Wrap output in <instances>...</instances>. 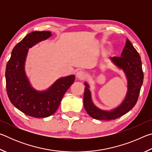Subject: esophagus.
<instances>
[{
	"label": "esophagus",
	"instance_id": "esophagus-1",
	"mask_svg": "<svg viewBox=\"0 0 152 152\" xmlns=\"http://www.w3.org/2000/svg\"><path fill=\"white\" fill-rule=\"evenodd\" d=\"M76 76H77V78H78L81 80H83L84 78H85L86 74H85V73H84V72L80 70L76 72Z\"/></svg>",
	"mask_w": 152,
	"mask_h": 152
}]
</instances>
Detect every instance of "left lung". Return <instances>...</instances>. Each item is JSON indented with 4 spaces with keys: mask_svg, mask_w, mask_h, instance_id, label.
Listing matches in <instances>:
<instances>
[{
    "mask_svg": "<svg viewBox=\"0 0 152 152\" xmlns=\"http://www.w3.org/2000/svg\"><path fill=\"white\" fill-rule=\"evenodd\" d=\"M112 62L124 71L127 79L128 91L124 101L119 107L110 111H106L97 108L93 104L89 86L85 84L84 94V106L91 117L98 120L109 121L116 119L132 109L137 101L141 87L143 81L141 57L129 40L126 41L125 46L121 57L110 58Z\"/></svg>",
    "mask_w": 152,
    "mask_h": 152,
    "instance_id": "obj_1",
    "label": "left lung"
}]
</instances>
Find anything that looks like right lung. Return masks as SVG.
<instances>
[{
    "mask_svg": "<svg viewBox=\"0 0 152 152\" xmlns=\"http://www.w3.org/2000/svg\"><path fill=\"white\" fill-rule=\"evenodd\" d=\"M51 35L50 31H33L15 46L7 64V92L14 106L27 115L48 117L58 109L64 94L75 80L74 75L58 79L45 91L33 89L25 72V62L29 48Z\"/></svg>",
    "mask_w": 152,
    "mask_h": 152,
    "instance_id": "right-lung-1",
    "label": "right lung"
}]
</instances>
